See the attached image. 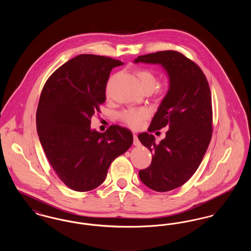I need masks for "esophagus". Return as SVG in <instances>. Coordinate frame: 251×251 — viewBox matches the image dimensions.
I'll list each match as a JSON object with an SVG mask.
<instances>
[{
  "label": "esophagus",
  "mask_w": 251,
  "mask_h": 251,
  "mask_svg": "<svg viewBox=\"0 0 251 251\" xmlns=\"http://www.w3.org/2000/svg\"><path fill=\"white\" fill-rule=\"evenodd\" d=\"M133 145L134 146H139L140 145V141L138 140V137L136 134H133Z\"/></svg>",
  "instance_id": "esophagus-1"
}]
</instances>
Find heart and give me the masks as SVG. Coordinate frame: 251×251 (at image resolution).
I'll return each instance as SVG.
<instances>
[{
	"label": "heart",
	"instance_id": "obj_1",
	"mask_svg": "<svg viewBox=\"0 0 251 251\" xmlns=\"http://www.w3.org/2000/svg\"><path fill=\"white\" fill-rule=\"evenodd\" d=\"M137 77L140 81L144 91H153L159 84L158 77L153 72L150 71H140L137 72ZM159 93L165 92L164 88L158 89ZM150 116V111L145 108H131L122 111L120 119L124 124L131 129H139L143 125L144 120Z\"/></svg>",
	"mask_w": 251,
	"mask_h": 251
}]
</instances>
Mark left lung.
I'll return each instance as SVG.
<instances>
[{
    "label": "left lung",
    "mask_w": 251,
    "mask_h": 251,
    "mask_svg": "<svg viewBox=\"0 0 251 251\" xmlns=\"http://www.w3.org/2000/svg\"><path fill=\"white\" fill-rule=\"evenodd\" d=\"M134 63L158 64L167 73V95L151 120L149 131L168 128L157 144L149 132L138 139L152 153L151 164L139 171L145 185L157 192L178 188L200 167L212 138L211 90L201 68L179 51L163 50L138 56Z\"/></svg>",
    "instance_id": "left-lung-1"
}]
</instances>
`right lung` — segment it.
<instances>
[{
	"label": "right lung",
	"mask_w": 251,
	"mask_h": 251,
	"mask_svg": "<svg viewBox=\"0 0 251 251\" xmlns=\"http://www.w3.org/2000/svg\"><path fill=\"white\" fill-rule=\"evenodd\" d=\"M120 60L80 54L53 72L44 85L36 110V131L51 167L72 190L100 185L111 163L131 147L132 133L120 125L104 132L90 127L105 101L111 71Z\"/></svg>",
	"instance_id": "obj_1"
}]
</instances>
